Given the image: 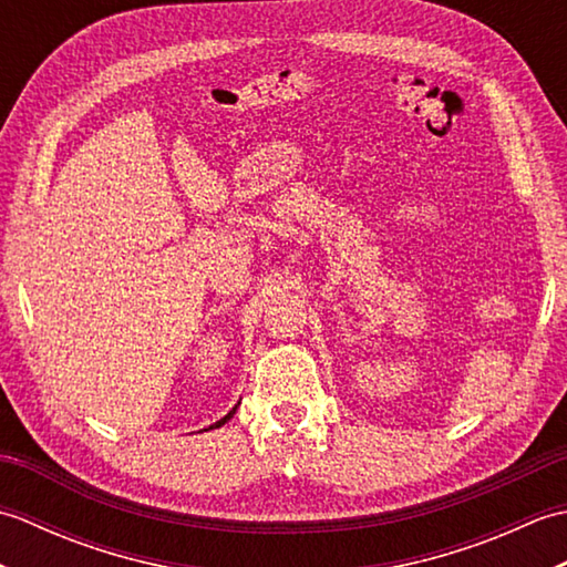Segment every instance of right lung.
Masks as SVG:
<instances>
[{"mask_svg": "<svg viewBox=\"0 0 567 567\" xmlns=\"http://www.w3.org/2000/svg\"><path fill=\"white\" fill-rule=\"evenodd\" d=\"M234 414H236V406H234V409H231V412H228V414H226L224 419H219V421H216V424H212L209 429H219V426H224V424H226V421H228V419H231Z\"/></svg>", "mask_w": 567, "mask_h": 567, "instance_id": "1", "label": "right lung"}]
</instances>
